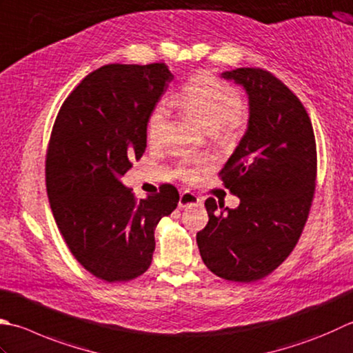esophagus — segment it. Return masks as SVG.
Returning <instances> with one entry per match:
<instances>
[{
    "label": "esophagus",
    "instance_id": "1",
    "mask_svg": "<svg viewBox=\"0 0 353 353\" xmlns=\"http://www.w3.org/2000/svg\"><path fill=\"white\" fill-rule=\"evenodd\" d=\"M202 205V200H200L194 192L183 191L181 197H179V208H191V206H199Z\"/></svg>",
    "mask_w": 353,
    "mask_h": 353
}]
</instances>
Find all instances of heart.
Instances as JSON below:
<instances>
[{"mask_svg":"<svg viewBox=\"0 0 353 353\" xmlns=\"http://www.w3.org/2000/svg\"><path fill=\"white\" fill-rule=\"evenodd\" d=\"M171 102L172 105L191 113L211 133L231 127L245 112V102L237 90L211 74L194 76ZM167 121L168 105L165 102L157 103L148 117L147 134L150 142H156L161 137ZM182 174L194 177L196 170L183 167Z\"/></svg>","mask_w":353,"mask_h":353,"instance_id":"obj_1","label":"heart"}]
</instances>
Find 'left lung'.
Segmentation results:
<instances>
[{"label": "left lung", "instance_id": "8db88e82", "mask_svg": "<svg viewBox=\"0 0 353 353\" xmlns=\"http://www.w3.org/2000/svg\"><path fill=\"white\" fill-rule=\"evenodd\" d=\"M222 78L248 96V128L220 176L240 199L236 210L205 202L208 225L197 232L203 263L217 277L251 283L277 269L299 241L312 203L316 145L300 99L261 68Z\"/></svg>", "mask_w": 353, "mask_h": 353}]
</instances>
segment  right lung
<instances>
[{"label": "right lung", "instance_id": "add662e5", "mask_svg": "<svg viewBox=\"0 0 353 353\" xmlns=\"http://www.w3.org/2000/svg\"><path fill=\"white\" fill-rule=\"evenodd\" d=\"M174 76L165 64H108L81 81L54 121L47 196L74 259L101 280L130 281L151 265L154 231L179 192L139 202L121 177L147 148L148 117Z\"/></svg>", "mask_w": 353, "mask_h": 353}]
</instances>
